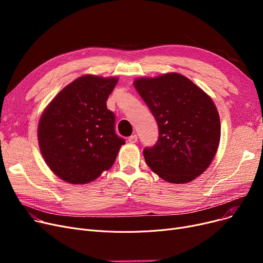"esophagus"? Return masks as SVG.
Returning a JSON list of instances; mask_svg holds the SVG:
<instances>
[{"label":"esophagus","instance_id":"1","mask_svg":"<svg viewBox=\"0 0 263 263\" xmlns=\"http://www.w3.org/2000/svg\"><path fill=\"white\" fill-rule=\"evenodd\" d=\"M128 141H129L130 144H135V143L137 142V135H136V134L131 135V136L129 137V139H128Z\"/></svg>","mask_w":263,"mask_h":263}]
</instances>
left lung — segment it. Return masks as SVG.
Instances as JSON below:
<instances>
[{
    "label": "left lung",
    "instance_id": "1",
    "mask_svg": "<svg viewBox=\"0 0 263 263\" xmlns=\"http://www.w3.org/2000/svg\"><path fill=\"white\" fill-rule=\"evenodd\" d=\"M154 114L159 140L145 148L150 170L171 183H187L211 164L220 139V121L211 97L186 77L167 72L133 81Z\"/></svg>",
    "mask_w": 263,
    "mask_h": 263
}]
</instances>
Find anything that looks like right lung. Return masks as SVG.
I'll use <instances>...</instances> for the list:
<instances>
[{
  "label": "right lung",
  "instance_id": "right-lung-1",
  "mask_svg": "<svg viewBox=\"0 0 263 263\" xmlns=\"http://www.w3.org/2000/svg\"><path fill=\"white\" fill-rule=\"evenodd\" d=\"M117 77L84 74L64 87L40 116L37 137L49 168L70 184L96 180L114 164L124 141L106 100Z\"/></svg>",
  "mask_w": 263,
  "mask_h": 263
}]
</instances>
